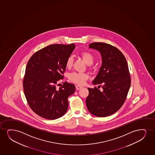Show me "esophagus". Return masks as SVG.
<instances>
[{
    "label": "esophagus",
    "mask_w": 155,
    "mask_h": 155,
    "mask_svg": "<svg viewBox=\"0 0 155 155\" xmlns=\"http://www.w3.org/2000/svg\"><path fill=\"white\" fill-rule=\"evenodd\" d=\"M82 88V86H80V85H77L76 86V89L78 90H80Z\"/></svg>",
    "instance_id": "34e87169"
}]
</instances>
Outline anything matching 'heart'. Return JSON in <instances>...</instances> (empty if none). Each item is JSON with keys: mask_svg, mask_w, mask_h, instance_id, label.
<instances>
[{"mask_svg": "<svg viewBox=\"0 0 155 155\" xmlns=\"http://www.w3.org/2000/svg\"><path fill=\"white\" fill-rule=\"evenodd\" d=\"M80 56L82 58L83 61L88 65V69H91L92 67L91 65L92 64L95 60L94 55L88 52H83L81 53ZM73 62L74 58L73 56H69L68 58L65 63L67 68L70 69L72 67ZM88 75L86 73L74 72L69 75V80L77 84H84L86 81L88 80Z\"/></svg>", "mask_w": 155, "mask_h": 155, "instance_id": "obj_1", "label": "heart"}]
</instances>
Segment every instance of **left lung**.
Segmentation results:
<instances>
[{
	"mask_svg": "<svg viewBox=\"0 0 155 155\" xmlns=\"http://www.w3.org/2000/svg\"><path fill=\"white\" fill-rule=\"evenodd\" d=\"M90 48L100 51L102 58V66L94 79L96 87L88 88L86 99L88 111L93 115L104 117L120 110L125 101L131 79L125 57L117 48L104 42H93Z\"/></svg>",
	"mask_w": 155,
	"mask_h": 155,
	"instance_id": "obj_1",
	"label": "left lung"
}]
</instances>
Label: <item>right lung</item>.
I'll return each mask as SVG.
<instances>
[{"label":"right lung","instance_id":"1","mask_svg":"<svg viewBox=\"0 0 155 155\" xmlns=\"http://www.w3.org/2000/svg\"><path fill=\"white\" fill-rule=\"evenodd\" d=\"M74 48L73 44L51 45L34 53L28 62L24 93L30 108L41 117L55 120L67 111L68 98L75 86L67 82L57 86L64 78L66 61Z\"/></svg>","mask_w":155,"mask_h":155}]
</instances>
